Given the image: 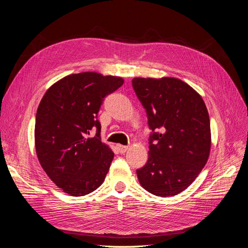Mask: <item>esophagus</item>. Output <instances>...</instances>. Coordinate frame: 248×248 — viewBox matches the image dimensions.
Returning a JSON list of instances; mask_svg holds the SVG:
<instances>
[{
    "instance_id": "34e87169",
    "label": "esophagus",
    "mask_w": 248,
    "mask_h": 248,
    "mask_svg": "<svg viewBox=\"0 0 248 248\" xmlns=\"http://www.w3.org/2000/svg\"><path fill=\"white\" fill-rule=\"evenodd\" d=\"M117 148L119 150L120 153H125L127 151V149H128V146H123V145H117Z\"/></svg>"
}]
</instances>
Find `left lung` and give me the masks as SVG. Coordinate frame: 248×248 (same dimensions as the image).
Returning a JSON list of instances; mask_svg holds the SVG:
<instances>
[{
    "instance_id": "8db88e82",
    "label": "left lung",
    "mask_w": 248,
    "mask_h": 248,
    "mask_svg": "<svg viewBox=\"0 0 248 248\" xmlns=\"http://www.w3.org/2000/svg\"><path fill=\"white\" fill-rule=\"evenodd\" d=\"M132 88L152 130L148 161L137 170L139 181L157 197L176 196L194 181L208 160L211 132L205 102L178 78H137Z\"/></svg>"
}]
</instances>
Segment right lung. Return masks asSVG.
Listing matches in <instances>:
<instances>
[{
	"mask_svg": "<svg viewBox=\"0 0 248 248\" xmlns=\"http://www.w3.org/2000/svg\"><path fill=\"white\" fill-rule=\"evenodd\" d=\"M121 78L81 72L52 85L37 109L36 153L42 169L64 192L82 197L103 183L114 152L101 142L98 111ZM95 131L91 138L89 133Z\"/></svg>",
	"mask_w": 248,
	"mask_h": 248,
	"instance_id": "right-lung-1",
	"label": "right lung"
}]
</instances>
